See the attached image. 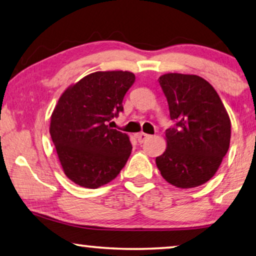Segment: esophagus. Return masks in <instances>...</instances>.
Wrapping results in <instances>:
<instances>
[{"label": "esophagus", "mask_w": 256, "mask_h": 256, "mask_svg": "<svg viewBox=\"0 0 256 256\" xmlns=\"http://www.w3.org/2000/svg\"><path fill=\"white\" fill-rule=\"evenodd\" d=\"M136 138H138V141L140 144H142L147 139L150 138V134H147V133H139V134L136 136Z\"/></svg>", "instance_id": "esophagus-1"}]
</instances>
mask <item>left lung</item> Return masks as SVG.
<instances>
[{"instance_id": "1", "label": "left lung", "mask_w": 256, "mask_h": 256, "mask_svg": "<svg viewBox=\"0 0 256 256\" xmlns=\"http://www.w3.org/2000/svg\"><path fill=\"white\" fill-rule=\"evenodd\" d=\"M158 82L174 125L166 131L168 147L156 166L171 185L196 188L216 174L228 152L230 118L217 92L199 76L166 74Z\"/></svg>"}]
</instances>
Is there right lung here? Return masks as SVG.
<instances>
[{
    "label": "right lung",
    "mask_w": 256,
    "mask_h": 256,
    "mask_svg": "<svg viewBox=\"0 0 256 256\" xmlns=\"http://www.w3.org/2000/svg\"><path fill=\"white\" fill-rule=\"evenodd\" d=\"M136 76L98 71L68 87L50 120V136L64 174L82 188H98L115 179L131 155L126 133L108 123L124 110L123 98Z\"/></svg>",
    "instance_id": "add662e5"
}]
</instances>
